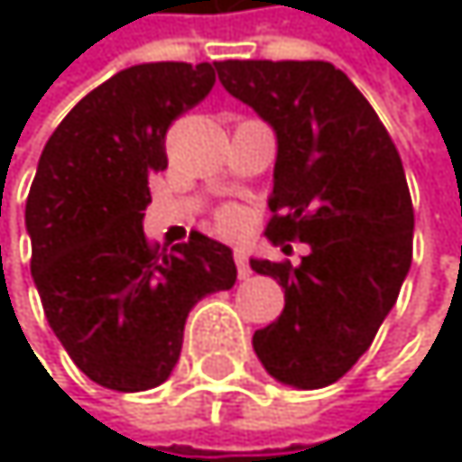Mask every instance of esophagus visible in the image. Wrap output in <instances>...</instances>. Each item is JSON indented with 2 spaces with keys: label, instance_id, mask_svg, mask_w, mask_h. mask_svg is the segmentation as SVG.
Segmentation results:
<instances>
[{
  "label": "esophagus",
  "instance_id": "1",
  "mask_svg": "<svg viewBox=\"0 0 462 462\" xmlns=\"http://www.w3.org/2000/svg\"><path fill=\"white\" fill-rule=\"evenodd\" d=\"M236 265H238V277H241V280H249V277H252L246 249H241V246H236Z\"/></svg>",
  "mask_w": 462,
  "mask_h": 462
}]
</instances>
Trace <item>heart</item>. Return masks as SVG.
I'll list each match as a JSON object with an SVG mask.
<instances>
[{
  "instance_id": "b5f03b06",
  "label": "heart",
  "mask_w": 462,
  "mask_h": 462,
  "mask_svg": "<svg viewBox=\"0 0 462 462\" xmlns=\"http://www.w3.org/2000/svg\"><path fill=\"white\" fill-rule=\"evenodd\" d=\"M241 221H244V216H241V210H236V208H226V210L218 216V224H221L224 229H236V226H241Z\"/></svg>"
}]
</instances>
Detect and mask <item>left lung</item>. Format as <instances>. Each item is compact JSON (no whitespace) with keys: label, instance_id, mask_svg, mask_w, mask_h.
I'll use <instances>...</instances> for the list:
<instances>
[{"label":"left lung","instance_id":"obj_1","mask_svg":"<svg viewBox=\"0 0 462 462\" xmlns=\"http://www.w3.org/2000/svg\"><path fill=\"white\" fill-rule=\"evenodd\" d=\"M216 71L277 138L265 236L282 252V241L310 246L299 265L249 260L285 288L282 316L252 346L282 385H332L371 346L411 272L413 205L399 152L332 63L224 60Z\"/></svg>","mask_w":462,"mask_h":462}]
</instances>
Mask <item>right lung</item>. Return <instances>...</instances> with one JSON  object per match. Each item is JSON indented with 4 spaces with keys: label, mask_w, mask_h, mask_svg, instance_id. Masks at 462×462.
Listing matches in <instances>:
<instances>
[{
    "label": "right lung",
    "mask_w": 462,
    "mask_h": 462,
    "mask_svg": "<svg viewBox=\"0 0 462 462\" xmlns=\"http://www.w3.org/2000/svg\"><path fill=\"white\" fill-rule=\"evenodd\" d=\"M218 63H141L79 99L46 141L27 197L32 280L46 321L88 380L135 393L171 377L199 299L229 291L233 249L193 233L157 252L143 236L166 130L199 105Z\"/></svg>",
    "instance_id": "obj_1"
}]
</instances>
